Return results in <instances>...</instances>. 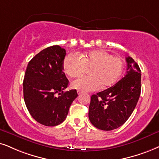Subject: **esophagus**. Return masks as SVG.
<instances>
[{
  "label": "esophagus",
  "instance_id": "34e87169",
  "mask_svg": "<svg viewBox=\"0 0 159 159\" xmlns=\"http://www.w3.org/2000/svg\"><path fill=\"white\" fill-rule=\"evenodd\" d=\"M82 93H83V92H82V91H80V90H78V94H81Z\"/></svg>",
  "mask_w": 159,
  "mask_h": 159
}]
</instances>
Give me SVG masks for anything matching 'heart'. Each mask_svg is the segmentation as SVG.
I'll return each instance as SVG.
<instances>
[{
    "mask_svg": "<svg viewBox=\"0 0 159 159\" xmlns=\"http://www.w3.org/2000/svg\"><path fill=\"white\" fill-rule=\"evenodd\" d=\"M122 58L114 56L106 51H93L78 56L70 53L65 58L63 70L70 78L81 76L89 69V75L72 83V88L82 91H92L98 86L106 88L116 83L123 70Z\"/></svg>",
    "mask_w": 159,
    "mask_h": 159,
    "instance_id": "obj_1",
    "label": "heart"
}]
</instances>
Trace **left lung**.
Segmentation results:
<instances>
[{"label": "left lung", "instance_id": "1", "mask_svg": "<svg viewBox=\"0 0 159 159\" xmlns=\"http://www.w3.org/2000/svg\"><path fill=\"white\" fill-rule=\"evenodd\" d=\"M127 73L113 86L92 94L89 118L94 127L112 130L127 121L141 93V70L130 56L126 57Z\"/></svg>", "mask_w": 159, "mask_h": 159}]
</instances>
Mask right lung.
Returning <instances> with one entry per match:
<instances>
[{"instance_id":"obj_1","label":"right lung","mask_w":159,"mask_h":159,"mask_svg":"<svg viewBox=\"0 0 159 159\" xmlns=\"http://www.w3.org/2000/svg\"><path fill=\"white\" fill-rule=\"evenodd\" d=\"M66 51L59 45L40 51L28 64L23 80L24 100L30 114L45 126L61 123L78 94L65 92L68 79L63 72Z\"/></svg>"}]
</instances>
